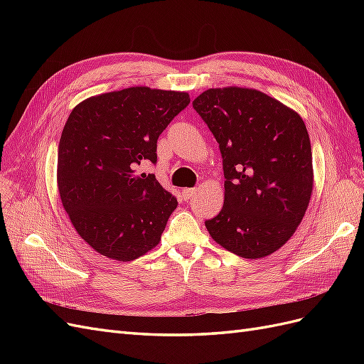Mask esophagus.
I'll use <instances>...</instances> for the list:
<instances>
[{
    "label": "esophagus",
    "instance_id": "34e87169",
    "mask_svg": "<svg viewBox=\"0 0 364 364\" xmlns=\"http://www.w3.org/2000/svg\"><path fill=\"white\" fill-rule=\"evenodd\" d=\"M197 193H199V190H197V188H185L182 191V196H183L185 200H190L191 197H194Z\"/></svg>",
    "mask_w": 364,
    "mask_h": 364
}]
</instances>
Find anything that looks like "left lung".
<instances>
[{
  "mask_svg": "<svg viewBox=\"0 0 364 364\" xmlns=\"http://www.w3.org/2000/svg\"><path fill=\"white\" fill-rule=\"evenodd\" d=\"M218 142L225 203L205 226L220 246L262 258L285 245L313 191L311 144L302 118L247 87H218L193 102Z\"/></svg>",
  "mask_w": 364,
  "mask_h": 364,
  "instance_id": "1",
  "label": "left lung"
}]
</instances>
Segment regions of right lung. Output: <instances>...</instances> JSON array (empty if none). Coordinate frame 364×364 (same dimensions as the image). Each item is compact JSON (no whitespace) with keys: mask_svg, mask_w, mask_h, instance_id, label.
Listing matches in <instances>:
<instances>
[{"mask_svg":"<svg viewBox=\"0 0 364 364\" xmlns=\"http://www.w3.org/2000/svg\"><path fill=\"white\" fill-rule=\"evenodd\" d=\"M188 105L186 92L135 86L73 109L59 141V193L77 232L102 255L132 261L159 243L178 200L138 168L158 162L159 135Z\"/></svg>","mask_w":364,"mask_h":364,"instance_id":"add662e5","label":"right lung"}]
</instances>
